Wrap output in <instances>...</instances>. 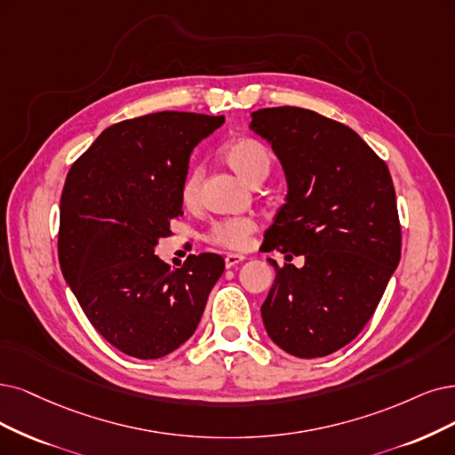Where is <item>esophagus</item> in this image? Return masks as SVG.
<instances>
[{"mask_svg": "<svg viewBox=\"0 0 455 455\" xmlns=\"http://www.w3.org/2000/svg\"><path fill=\"white\" fill-rule=\"evenodd\" d=\"M245 260V257L243 255H236V253H228L227 257H225V264H227V267H234V266H238L240 262H243Z\"/></svg>", "mask_w": 455, "mask_h": 455, "instance_id": "esophagus-1", "label": "esophagus"}]
</instances>
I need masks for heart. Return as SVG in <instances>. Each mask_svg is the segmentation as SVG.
Here are the masks:
<instances>
[{
  "label": "heart",
  "instance_id": "heart-1",
  "mask_svg": "<svg viewBox=\"0 0 455 455\" xmlns=\"http://www.w3.org/2000/svg\"><path fill=\"white\" fill-rule=\"evenodd\" d=\"M223 159L225 163L243 178L251 185H259L270 174L272 168V154L267 146L253 137H236L228 140L223 146ZM200 183H202V171L200 166H191L185 172L181 185H180V198L183 204H195L200 195ZM257 232L255 219L251 217H230L215 221L208 234L206 240L217 247L240 251L245 249L251 242V236Z\"/></svg>",
  "mask_w": 455,
  "mask_h": 455
}]
</instances>
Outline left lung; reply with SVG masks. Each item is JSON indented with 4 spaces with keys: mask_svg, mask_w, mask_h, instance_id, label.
<instances>
[{
    "mask_svg": "<svg viewBox=\"0 0 455 455\" xmlns=\"http://www.w3.org/2000/svg\"><path fill=\"white\" fill-rule=\"evenodd\" d=\"M289 181L264 251L304 255L275 267L262 304L267 335L289 355L321 358L348 345L373 316L401 257L388 166L350 127L298 107L251 114Z\"/></svg>",
    "mask_w": 455,
    "mask_h": 455,
    "instance_id": "obj_1",
    "label": "left lung"
}]
</instances>
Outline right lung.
I'll return each instance as SVG.
<instances>
[{
	"instance_id": "1",
	"label": "right lung",
	"mask_w": 455,
	"mask_h": 455,
	"mask_svg": "<svg viewBox=\"0 0 455 455\" xmlns=\"http://www.w3.org/2000/svg\"><path fill=\"white\" fill-rule=\"evenodd\" d=\"M225 116L156 112L114 124L67 172L58 259L82 311L103 338L139 360L188 341L225 260L189 255L178 270L156 257L183 215L180 185L193 148Z\"/></svg>"
}]
</instances>
